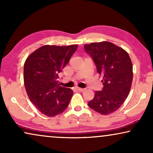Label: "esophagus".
Wrapping results in <instances>:
<instances>
[{
  "label": "esophagus",
  "instance_id": "obj_1",
  "mask_svg": "<svg viewBox=\"0 0 153 153\" xmlns=\"http://www.w3.org/2000/svg\"><path fill=\"white\" fill-rule=\"evenodd\" d=\"M76 90L79 92H83L85 91V88H76Z\"/></svg>",
  "mask_w": 153,
  "mask_h": 153
}]
</instances>
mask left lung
Wrapping results in <instances>:
<instances>
[{
    "instance_id": "left-lung-1",
    "label": "left lung",
    "mask_w": 153,
    "mask_h": 153,
    "mask_svg": "<svg viewBox=\"0 0 153 153\" xmlns=\"http://www.w3.org/2000/svg\"><path fill=\"white\" fill-rule=\"evenodd\" d=\"M84 48L93 58L104 85L102 91H95L88 106L100 114H112L122 106L130 91L133 79L130 57L123 48L110 42H93Z\"/></svg>"
}]
</instances>
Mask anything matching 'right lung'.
<instances>
[{"label": "right lung", "mask_w": 153, "mask_h": 153, "mask_svg": "<svg viewBox=\"0 0 153 153\" xmlns=\"http://www.w3.org/2000/svg\"><path fill=\"white\" fill-rule=\"evenodd\" d=\"M77 47V45H45L30 54L25 61L24 81L27 95L45 116H57L69 105L73 91L58 84V74Z\"/></svg>", "instance_id": "right-lung-1"}]
</instances>
